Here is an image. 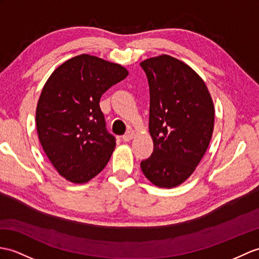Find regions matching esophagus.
<instances>
[{"label": "esophagus", "mask_w": 259, "mask_h": 259, "mask_svg": "<svg viewBox=\"0 0 259 259\" xmlns=\"http://www.w3.org/2000/svg\"><path fill=\"white\" fill-rule=\"evenodd\" d=\"M134 137H135V132L132 131V130H128V131L125 132V134L122 136V140H123L124 142H128V141H130Z\"/></svg>", "instance_id": "obj_1"}]
</instances>
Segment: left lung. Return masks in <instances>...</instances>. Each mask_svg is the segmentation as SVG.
Listing matches in <instances>:
<instances>
[{
    "label": "left lung",
    "instance_id": "obj_1",
    "mask_svg": "<svg viewBox=\"0 0 259 259\" xmlns=\"http://www.w3.org/2000/svg\"><path fill=\"white\" fill-rule=\"evenodd\" d=\"M140 66L149 82L153 140V152L141 161V170L159 188H174L206 152L214 129L213 100L202 78L177 58L161 55Z\"/></svg>",
    "mask_w": 259,
    "mask_h": 259
}]
</instances>
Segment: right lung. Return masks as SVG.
<instances>
[{"label":"right lung","mask_w":259,"mask_h":259,"mask_svg":"<svg viewBox=\"0 0 259 259\" xmlns=\"http://www.w3.org/2000/svg\"><path fill=\"white\" fill-rule=\"evenodd\" d=\"M127 76L122 66L82 54L47 79L36 108L37 135L47 158L68 181L88 182L109 161L116 138L106 128L99 101Z\"/></svg>","instance_id":"right-lung-1"}]
</instances>
